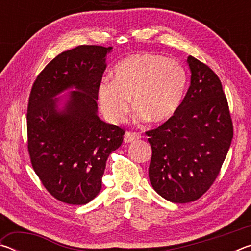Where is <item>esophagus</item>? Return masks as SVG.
Returning a JSON list of instances; mask_svg holds the SVG:
<instances>
[{"mask_svg": "<svg viewBox=\"0 0 251 251\" xmlns=\"http://www.w3.org/2000/svg\"><path fill=\"white\" fill-rule=\"evenodd\" d=\"M141 137V135L137 133H133V131H126L125 136H124V143H131L136 141Z\"/></svg>", "mask_w": 251, "mask_h": 251, "instance_id": "obj_1", "label": "esophagus"}]
</instances>
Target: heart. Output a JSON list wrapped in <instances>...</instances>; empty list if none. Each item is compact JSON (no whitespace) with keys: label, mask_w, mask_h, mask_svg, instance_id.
<instances>
[{"label":"heart","mask_w":251,"mask_h":251,"mask_svg":"<svg viewBox=\"0 0 251 251\" xmlns=\"http://www.w3.org/2000/svg\"><path fill=\"white\" fill-rule=\"evenodd\" d=\"M187 86V74L175 59L139 53L114 67L113 80L97 86L101 112L112 123H122L130 108V97L137 117L154 123L166 122L179 108Z\"/></svg>","instance_id":"b5f03b06"}]
</instances>
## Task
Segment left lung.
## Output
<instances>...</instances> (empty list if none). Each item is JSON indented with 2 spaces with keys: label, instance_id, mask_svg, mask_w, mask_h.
<instances>
[{
  "label": "left lung",
  "instance_id": "obj_1",
  "mask_svg": "<svg viewBox=\"0 0 251 251\" xmlns=\"http://www.w3.org/2000/svg\"><path fill=\"white\" fill-rule=\"evenodd\" d=\"M190 85L172 118L147 131L148 168L156 193L172 202L202 196L217 178L233 136L227 99L218 76L193 56L187 58Z\"/></svg>",
  "mask_w": 251,
  "mask_h": 251
}]
</instances>
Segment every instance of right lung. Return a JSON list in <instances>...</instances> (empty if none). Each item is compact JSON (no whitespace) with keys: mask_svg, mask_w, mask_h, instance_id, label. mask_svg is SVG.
Returning <instances> with one entry per match:
<instances>
[{"mask_svg":"<svg viewBox=\"0 0 251 251\" xmlns=\"http://www.w3.org/2000/svg\"><path fill=\"white\" fill-rule=\"evenodd\" d=\"M112 49L80 45L58 54L29 94L32 166L48 192L70 205H85L100 194L106 160L125 134L97 115V86ZM65 91L69 94L58 97Z\"/></svg>","mask_w":251,"mask_h":251,"instance_id":"add662e5","label":"right lung"}]
</instances>
